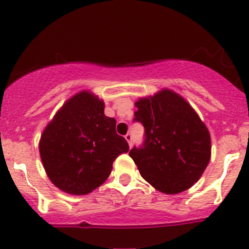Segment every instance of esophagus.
<instances>
[{"label":"esophagus","mask_w":249,"mask_h":249,"mask_svg":"<svg viewBox=\"0 0 249 249\" xmlns=\"http://www.w3.org/2000/svg\"><path fill=\"white\" fill-rule=\"evenodd\" d=\"M124 139L127 140L128 145H129V146H132V134H129V133H127V134L124 135Z\"/></svg>","instance_id":"1"}]
</instances>
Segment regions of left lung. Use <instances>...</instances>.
Masks as SVG:
<instances>
[{
    "mask_svg": "<svg viewBox=\"0 0 249 249\" xmlns=\"http://www.w3.org/2000/svg\"><path fill=\"white\" fill-rule=\"evenodd\" d=\"M134 121L145 128L142 147L129 151L140 176L161 193L190 189L211 160V135L194 107L178 93L163 88L139 98Z\"/></svg>",
    "mask_w": 249,
    "mask_h": 249,
    "instance_id": "left-lung-1",
    "label": "left lung"
}]
</instances>
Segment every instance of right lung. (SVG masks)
I'll use <instances>...</instances> for the list:
<instances>
[{
  "label": "right lung",
  "instance_id": "add662e5",
  "mask_svg": "<svg viewBox=\"0 0 249 249\" xmlns=\"http://www.w3.org/2000/svg\"><path fill=\"white\" fill-rule=\"evenodd\" d=\"M104 105L98 95L81 90L64 103L41 134L44 171L64 193H92L109 178L116 157L129 150L116 133V120L105 116Z\"/></svg>",
  "mask_w": 249,
  "mask_h": 249
}]
</instances>
